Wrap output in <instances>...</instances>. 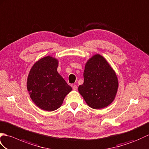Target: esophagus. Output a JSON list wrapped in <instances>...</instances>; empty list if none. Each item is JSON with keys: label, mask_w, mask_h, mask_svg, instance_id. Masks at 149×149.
<instances>
[{"label": "esophagus", "mask_w": 149, "mask_h": 149, "mask_svg": "<svg viewBox=\"0 0 149 149\" xmlns=\"http://www.w3.org/2000/svg\"><path fill=\"white\" fill-rule=\"evenodd\" d=\"M77 88H78L77 86L76 85H73V86H72V89H73L74 91H77Z\"/></svg>", "instance_id": "obj_1"}]
</instances>
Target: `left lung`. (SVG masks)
Segmentation results:
<instances>
[{
  "label": "left lung",
  "mask_w": 149,
  "mask_h": 149,
  "mask_svg": "<svg viewBox=\"0 0 149 149\" xmlns=\"http://www.w3.org/2000/svg\"><path fill=\"white\" fill-rule=\"evenodd\" d=\"M84 78L78 92L88 107L99 110L107 107L114 101L118 88V78L103 56L97 54L88 59Z\"/></svg>",
  "instance_id": "8db88e82"
}]
</instances>
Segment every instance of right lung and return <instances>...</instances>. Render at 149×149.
Masks as SVG:
<instances>
[{
    "mask_svg": "<svg viewBox=\"0 0 149 149\" xmlns=\"http://www.w3.org/2000/svg\"><path fill=\"white\" fill-rule=\"evenodd\" d=\"M58 60L48 55L36 61L28 74L27 88L34 103L41 110L52 111L60 108L72 91L58 74Z\"/></svg>",
    "mask_w": 149,
    "mask_h": 149,
    "instance_id": "right-lung-1",
    "label": "right lung"
}]
</instances>
